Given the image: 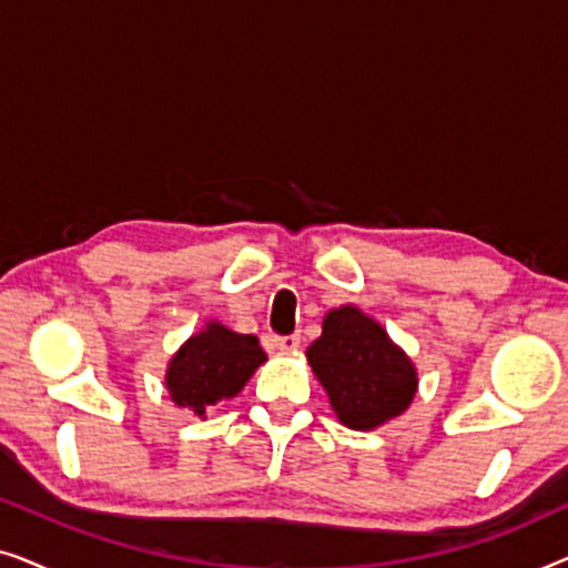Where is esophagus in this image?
<instances>
[{
	"mask_svg": "<svg viewBox=\"0 0 568 568\" xmlns=\"http://www.w3.org/2000/svg\"><path fill=\"white\" fill-rule=\"evenodd\" d=\"M300 344H302V338L297 336V333H292V336H282V338H276V348H278V352H284V354L297 352Z\"/></svg>",
	"mask_w": 568,
	"mask_h": 568,
	"instance_id": "esophagus-1",
	"label": "esophagus"
}]
</instances>
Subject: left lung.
Here are the masks:
<instances>
[{
	"label": "left lung",
	"mask_w": 568,
	"mask_h": 568,
	"mask_svg": "<svg viewBox=\"0 0 568 568\" xmlns=\"http://www.w3.org/2000/svg\"><path fill=\"white\" fill-rule=\"evenodd\" d=\"M307 362L328 393L333 414L354 432L377 429L416 398L418 372L410 356L375 317L354 305L333 307L323 317V333L307 346Z\"/></svg>",
	"instance_id": "8db88e82"
}]
</instances>
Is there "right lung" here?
I'll return each instance as SVG.
<instances>
[{
	"mask_svg": "<svg viewBox=\"0 0 568 568\" xmlns=\"http://www.w3.org/2000/svg\"><path fill=\"white\" fill-rule=\"evenodd\" d=\"M266 359L251 333H235L220 321H209L170 356L165 372L170 400L206 418L209 408L235 398Z\"/></svg>",
	"mask_w": 568,
	"mask_h": 568,
	"instance_id": "add662e5",
	"label": "right lung"
}]
</instances>
